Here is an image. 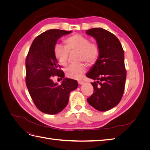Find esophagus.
<instances>
[{"instance_id": "obj_1", "label": "esophagus", "mask_w": 150, "mask_h": 150, "mask_svg": "<svg viewBox=\"0 0 150 150\" xmlns=\"http://www.w3.org/2000/svg\"><path fill=\"white\" fill-rule=\"evenodd\" d=\"M78 84H83L84 83V81H83V80H81V79L79 80V81H78Z\"/></svg>"}]
</instances>
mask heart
<instances>
[{"label":"heart","instance_id":"b5f03b06","mask_svg":"<svg viewBox=\"0 0 150 150\" xmlns=\"http://www.w3.org/2000/svg\"><path fill=\"white\" fill-rule=\"evenodd\" d=\"M89 41L88 38L81 34L72 35L64 40L66 46L60 44L56 45L54 50V56L61 65L66 66L68 61L69 52H78L79 61H85L93 64L97 61L100 51L96 43ZM86 71V66L82 62L68 66L66 69V74L69 78L79 79Z\"/></svg>","mask_w":150,"mask_h":150}]
</instances>
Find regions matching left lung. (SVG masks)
Listing matches in <instances>:
<instances>
[{"instance_id": "left-lung-1", "label": "left lung", "mask_w": 150, "mask_h": 150, "mask_svg": "<svg viewBox=\"0 0 150 150\" xmlns=\"http://www.w3.org/2000/svg\"><path fill=\"white\" fill-rule=\"evenodd\" d=\"M86 34L96 40L100 51L95 64L86 74L88 78L96 81L91 83L94 92L87 101L97 110L106 111L118 104L124 93V51L119 39L105 29L93 28L86 30Z\"/></svg>"}]
</instances>
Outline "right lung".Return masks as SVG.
<instances>
[{"label": "right lung", "instance_id": "obj_1", "mask_svg": "<svg viewBox=\"0 0 150 150\" xmlns=\"http://www.w3.org/2000/svg\"><path fill=\"white\" fill-rule=\"evenodd\" d=\"M71 33L59 29L44 32L34 39L26 57L27 88L35 106L46 114L56 115L64 110L70 92L78 86V81L72 79L64 78L61 85L52 80L56 75L64 78L54 50L57 39Z\"/></svg>", "mask_w": 150, "mask_h": 150}]
</instances>
